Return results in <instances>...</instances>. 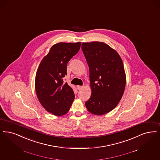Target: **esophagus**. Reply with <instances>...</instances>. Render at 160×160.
<instances>
[{
    "instance_id": "esophagus-1",
    "label": "esophagus",
    "mask_w": 160,
    "mask_h": 160,
    "mask_svg": "<svg viewBox=\"0 0 160 160\" xmlns=\"http://www.w3.org/2000/svg\"><path fill=\"white\" fill-rule=\"evenodd\" d=\"M83 87L82 86H77V89L78 90H81L83 89Z\"/></svg>"
}]
</instances>
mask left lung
<instances>
[{"mask_svg":"<svg viewBox=\"0 0 160 160\" xmlns=\"http://www.w3.org/2000/svg\"><path fill=\"white\" fill-rule=\"evenodd\" d=\"M82 49L89 65L92 95L85 102L95 115L110 112L118 105L126 86L122 59L108 45L99 42L83 43Z\"/></svg>","mask_w":160,"mask_h":160,"instance_id":"8db88e82","label":"left lung"}]
</instances>
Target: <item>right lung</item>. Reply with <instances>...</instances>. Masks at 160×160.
Segmentation results:
<instances>
[{"mask_svg": "<svg viewBox=\"0 0 160 160\" xmlns=\"http://www.w3.org/2000/svg\"><path fill=\"white\" fill-rule=\"evenodd\" d=\"M80 46L81 42L53 45L39 64L35 80L36 92L43 108L53 115L65 114L74 99L73 90L63 80L68 61L77 54Z\"/></svg>", "mask_w": 160, "mask_h": 160, "instance_id": "1", "label": "right lung"}]
</instances>
